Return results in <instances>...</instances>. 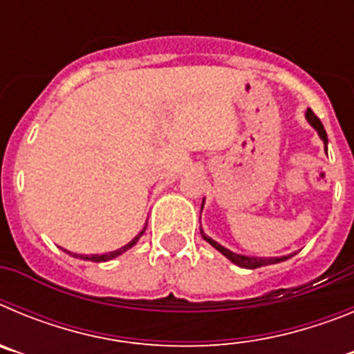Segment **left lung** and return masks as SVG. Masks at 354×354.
<instances>
[{
	"mask_svg": "<svg viewBox=\"0 0 354 354\" xmlns=\"http://www.w3.org/2000/svg\"><path fill=\"white\" fill-rule=\"evenodd\" d=\"M306 120H308V124H310L312 127H314L315 131H317V134L321 136V140L324 142V147L328 145V136H326V131H324L323 124H321V120H319L317 117H315V113L312 111L310 108L306 109L305 113ZM200 234H202V237H204L205 241H207L209 245L214 246L216 250L220 253H223L225 257L228 259L230 262H234L236 266H239V268H246V270H257V268H262V266H270V264H277V262H282V261H287V259H290L294 255V253H290V255H286V257H246V255H239V253H234L230 252V250H227L225 246H221L220 243H216V241H212L211 237L205 236L204 230L200 228Z\"/></svg>",
	"mask_w": 354,
	"mask_h": 354,
	"instance_id": "8db88e82",
	"label": "left lung"
}]
</instances>
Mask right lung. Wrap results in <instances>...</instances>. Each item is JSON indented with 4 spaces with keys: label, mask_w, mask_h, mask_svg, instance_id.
Returning a JSON list of instances; mask_svg holds the SVG:
<instances>
[{
    "label": "right lung",
    "mask_w": 354,
    "mask_h": 354,
    "mask_svg": "<svg viewBox=\"0 0 354 354\" xmlns=\"http://www.w3.org/2000/svg\"><path fill=\"white\" fill-rule=\"evenodd\" d=\"M145 228H147V223H145V227H143V230H142V232H140L138 236L134 237V239L131 241V243H127V245H126V246H122V248L115 250V252L102 253V255H77V253H71V252H67V250H65V252H67V253H71L72 257H80V259H83V261H92V262H106V261H111V259L118 257V255H122V253H124V252H127V250H129V248H133V246L136 245V243H138V239H140V237L143 236V232H145Z\"/></svg>",
    "instance_id": "1"
}]
</instances>
